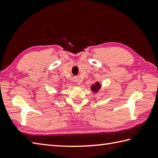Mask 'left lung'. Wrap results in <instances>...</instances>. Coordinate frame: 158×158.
Masks as SVG:
<instances>
[{
    "instance_id": "left-lung-1",
    "label": "left lung",
    "mask_w": 158,
    "mask_h": 158,
    "mask_svg": "<svg viewBox=\"0 0 158 158\" xmlns=\"http://www.w3.org/2000/svg\"><path fill=\"white\" fill-rule=\"evenodd\" d=\"M101 88L102 85L100 84L98 81H96L91 86L90 89H91L92 92H93L94 93H98L99 92V90L101 89Z\"/></svg>"
}]
</instances>
